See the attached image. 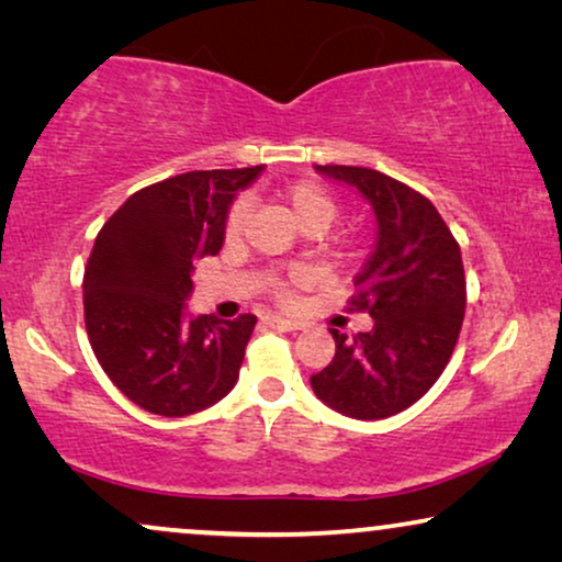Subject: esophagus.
<instances>
[{
    "label": "esophagus",
    "mask_w": 562,
    "mask_h": 562,
    "mask_svg": "<svg viewBox=\"0 0 562 562\" xmlns=\"http://www.w3.org/2000/svg\"><path fill=\"white\" fill-rule=\"evenodd\" d=\"M263 322H266V325L271 327V329H279V333H294V329H302V327H304L302 322L279 317V314H268V317H266Z\"/></svg>",
    "instance_id": "34e87169"
}]
</instances>
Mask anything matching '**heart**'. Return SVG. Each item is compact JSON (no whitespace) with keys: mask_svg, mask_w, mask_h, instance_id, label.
I'll return each instance as SVG.
<instances>
[{"mask_svg":"<svg viewBox=\"0 0 562 562\" xmlns=\"http://www.w3.org/2000/svg\"><path fill=\"white\" fill-rule=\"evenodd\" d=\"M283 202H286L291 217L299 222V227L306 225H329L337 214V202L327 194L325 189H319L317 183L310 181H299L294 187H289L283 191ZM248 214H250V202L248 199H237V202L229 206L227 220H225V235L227 237H237L243 235L245 225H248ZM294 281H299V276ZM273 294L281 299V302H291L294 296V283L291 281H279L276 283Z\"/></svg>","mask_w":562,"mask_h":562,"instance_id":"b5f03b06","label":"heart"}]
</instances>
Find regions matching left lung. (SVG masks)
I'll use <instances>...</instances> for the list:
<instances>
[{
  "mask_svg": "<svg viewBox=\"0 0 562 562\" xmlns=\"http://www.w3.org/2000/svg\"><path fill=\"white\" fill-rule=\"evenodd\" d=\"M314 168L358 189L379 227L350 299L373 329L352 337L329 329L335 358L312 375V389L345 417H391L432 389L456 350L465 314L460 245L435 204L406 183L373 168Z\"/></svg>",
  "mask_w": 562,
  "mask_h": 562,
  "instance_id": "1",
  "label": "left lung"
}]
</instances>
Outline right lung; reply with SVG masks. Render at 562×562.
<instances>
[{
    "label": "right lung",
    "mask_w": 562,
    "mask_h": 562,
    "mask_svg": "<svg viewBox=\"0 0 562 562\" xmlns=\"http://www.w3.org/2000/svg\"><path fill=\"white\" fill-rule=\"evenodd\" d=\"M263 166L189 171L135 191L99 229L83 271L91 350L130 402L187 417L225 398L256 314L187 317L194 260L217 256L237 191Z\"/></svg>",
    "instance_id": "1"
}]
</instances>
